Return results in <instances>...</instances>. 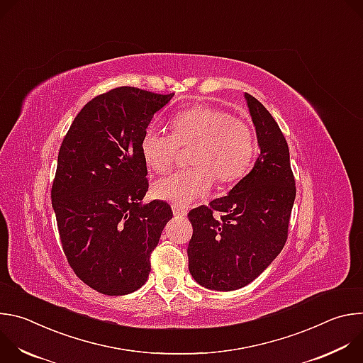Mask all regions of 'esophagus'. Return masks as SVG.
Listing matches in <instances>:
<instances>
[{"instance_id": "34e87169", "label": "esophagus", "mask_w": 363, "mask_h": 363, "mask_svg": "<svg viewBox=\"0 0 363 363\" xmlns=\"http://www.w3.org/2000/svg\"><path fill=\"white\" fill-rule=\"evenodd\" d=\"M172 213H174L175 217H185L188 214V208H186V206H181V205L174 203L172 205Z\"/></svg>"}]
</instances>
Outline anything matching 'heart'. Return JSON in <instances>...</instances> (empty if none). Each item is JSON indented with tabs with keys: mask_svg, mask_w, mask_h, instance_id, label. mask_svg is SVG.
Returning a JSON list of instances; mask_svg holds the SVG:
<instances>
[{
	"mask_svg": "<svg viewBox=\"0 0 363 363\" xmlns=\"http://www.w3.org/2000/svg\"><path fill=\"white\" fill-rule=\"evenodd\" d=\"M188 146L186 160L192 167L153 185L155 196L181 206L208 192L214 178L234 182L244 177L258 150L248 122L223 109L198 105L172 118L171 135L147 126L140 139V155L150 171L164 174L172 167L178 147Z\"/></svg>",
	"mask_w": 363,
	"mask_h": 363,
	"instance_id": "heart-1",
	"label": "heart"
}]
</instances>
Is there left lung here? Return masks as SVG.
Masks as SVG:
<instances>
[{"label": "left lung", "instance_id": "8db88e82", "mask_svg": "<svg viewBox=\"0 0 363 363\" xmlns=\"http://www.w3.org/2000/svg\"><path fill=\"white\" fill-rule=\"evenodd\" d=\"M260 155L230 191L189 211V273L206 289L231 291L260 276L283 250L296 198L284 135L270 112L245 93ZM222 213L220 219L213 213Z\"/></svg>", "mask_w": 363, "mask_h": 363}]
</instances>
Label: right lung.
I'll list each match as a JSON object with an SVG mask.
<instances>
[{"instance_id": "right-lung-1", "label": "right lung", "mask_w": 363, "mask_h": 363, "mask_svg": "<svg viewBox=\"0 0 363 363\" xmlns=\"http://www.w3.org/2000/svg\"><path fill=\"white\" fill-rule=\"evenodd\" d=\"M122 86L91 99L59 150L51 203L67 262L93 290L123 296L140 289L150 252L172 218L165 201L142 203L147 169L140 139L172 99Z\"/></svg>"}]
</instances>
